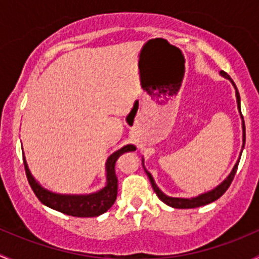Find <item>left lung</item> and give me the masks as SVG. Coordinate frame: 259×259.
Listing matches in <instances>:
<instances>
[{"label":"left lung","mask_w":259,"mask_h":259,"mask_svg":"<svg viewBox=\"0 0 259 259\" xmlns=\"http://www.w3.org/2000/svg\"><path fill=\"white\" fill-rule=\"evenodd\" d=\"M220 73H221V76H222V77H225V78L229 79V81H231V83L233 84L234 90H236L237 108H238L239 114H241V118H242V131H243V136H242V141H243V143H242L241 153H239L238 159H237L236 164H234L233 168H232L231 173H229L227 177H226L225 180H223L222 182L220 183V185L215 186V187L213 188V189H210V191L204 192V193L198 194V196H196V197H191V198H183V197H169V196H167V194H164L163 192H162L161 189H159L158 186L156 185V182H154V180H153V177H152L151 173H149L148 170L146 169V167H145V159L142 158L143 168H145L146 173H147V176H148V178H149V181H151V185H152V188H153V191L156 192V194H157V196H158V198L161 199V201L163 202V203H166L167 206H169V207H173V208H182V209H186V208H197V207L206 206V204L212 203V202H214L215 199L220 198V197L222 196V194L225 193L226 191H227L228 187H229V185H231L232 181H233L234 175H236V172H237V167H238L239 159H241L242 152H243V148H244V143H246V128H244L243 116H242V113H241V97H239L238 90H237L236 84H234V82L232 81L231 77H229L228 74L226 73L225 71H221Z\"/></svg>","instance_id":"8db88e82"}]
</instances>
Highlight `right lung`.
<instances>
[{"instance_id":"right-lung-1","label":"right lung","mask_w":259,"mask_h":259,"mask_svg":"<svg viewBox=\"0 0 259 259\" xmlns=\"http://www.w3.org/2000/svg\"><path fill=\"white\" fill-rule=\"evenodd\" d=\"M132 151H136L135 145H126L118 151L113 152L106 161V186L100 191L89 194H63L50 191L39 185L38 181L32 176L25 156L23 163L31 188L45 206L72 217H97L107 212L117 198L118 181L114 172L116 161L121 154Z\"/></svg>"}]
</instances>
